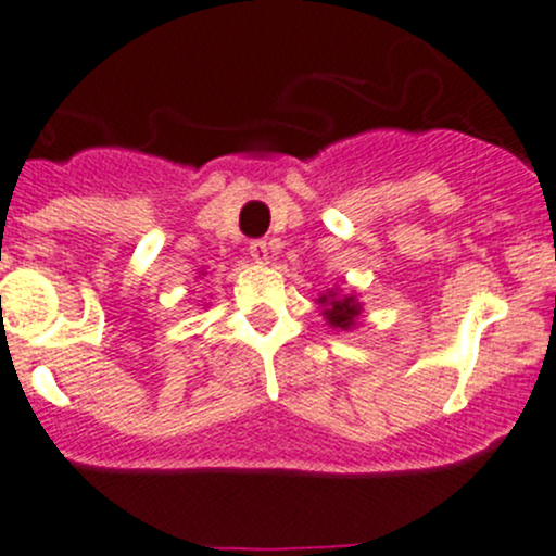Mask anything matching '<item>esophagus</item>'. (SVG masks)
<instances>
[{"label":"esophagus","mask_w":556,"mask_h":556,"mask_svg":"<svg viewBox=\"0 0 556 556\" xmlns=\"http://www.w3.org/2000/svg\"><path fill=\"white\" fill-rule=\"evenodd\" d=\"M250 258L258 263V266H268V261H271V253H268V242H263V239H255V242H250Z\"/></svg>","instance_id":"1"}]
</instances>
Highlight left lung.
Masks as SVG:
<instances>
[{
    "label": "left lung",
    "mask_w": 556,
    "mask_h": 556,
    "mask_svg": "<svg viewBox=\"0 0 556 556\" xmlns=\"http://www.w3.org/2000/svg\"><path fill=\"white\" fill-rule=\"evenodd\" d=\"M319 308H323L325 323L332 327V330H354L359 325V314H362V303L359 295L354 293H341L336 288H327L323 295L317 298Z\"/></svg>",
    "instance_id": "1"
}]
</instances>
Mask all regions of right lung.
I'll return each instance as SVG.
<instances>
[{
	"instance_id": "right-lung-1",
	"label": "right lung",
	"mask_w": 556,
	"mask_h": 556,
	"mask_svg": "<svg viewBox=\"0 0 556 556\" xmlns=\"http://www.w3.org/2000/svg\"><path fill=\"white\" fill-rule=\"evenodd\" d=\"M204 274H207V271H204V268H202V271H200V277H204Z\"/></svg>"
}]
</instances>
